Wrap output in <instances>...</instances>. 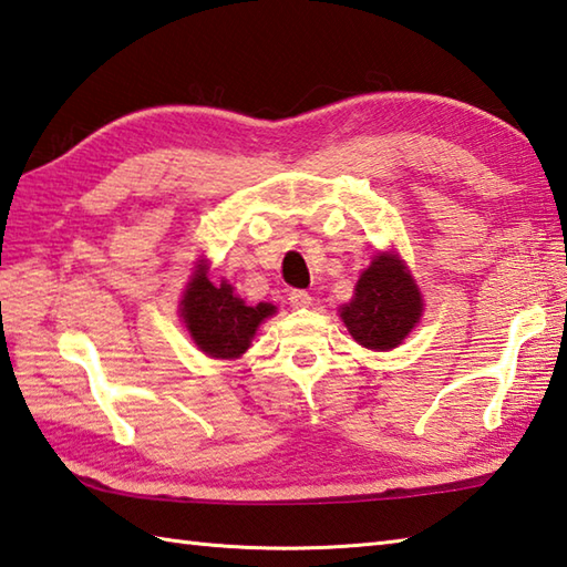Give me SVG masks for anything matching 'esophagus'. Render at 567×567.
<instances>
[{
  "label": "esophagus",
  "instance_id": "esophagus-1",
  "mask_svg": "<svg viewBox=\"0 0 567 567\" xmlns=\"http://www.w3.org/2000/svg\"><path fill=\"white\" fill-rule=\"evenodd\" d=\"M290 305L292 309H307L311 305V295L305 290H292L290 292Z\"/></svg>",
  "mask_w": 567,
  "mask_h": 567
}]
</instances>
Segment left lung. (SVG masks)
<instances>
[{"label":"left lung","mask_w":567,"mask_h":567,"mask_svg":"<svg viewBox=\"0 0 567 567\" xmlns=\"http://www.w3.org/2000/svg\"><path fill=\"white\" fill-rule=\"evenodd\" d=\"M421 309L424 302L404 262L384 252L360 275L355 295L351 305L343 307L341 319L360 346L390 351L414 329Z\"/></svg>","instance_id":"8db88e82"}]
</instances>
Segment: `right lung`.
Instances as JSON below:
<instances>
[{
    "mask_svg": "<svg viewBox=\"0 0 567 567\" xmlns=\"http://www.w3.org/2000/svg\"><path fill=\"white\" fill-rule=\"evenodd\" d=\"M272 315L275 307L268 302L248 307L244 299L234 295L231 285H212L204 262L197 265L183 299L187 331L212 358H238L246 353L258 323Z\"/></svg>",
    "mask_w": 567,
    "mask_h": 567,
    "instance_id": "1",
    "label": "right lung"
}]
</instances>
